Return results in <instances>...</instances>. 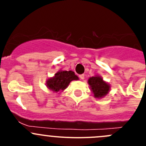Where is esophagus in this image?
Segmentation results:
<instances>
[{"label":"esophagus","mask_w":146,"mask_h":146,"mask_svg":"<svg viewBox=\"0 0 146 146\" xmlns=\"http://www.w3.org/2000/svg\"><path fill=\"white\" fill-rule=\"evenodd\" d=\"M79 78H80V80H83L84 78H85V76H84V74H81L79 76Z\"/></svg>","instance_id":"34e87169"}]
</instances>
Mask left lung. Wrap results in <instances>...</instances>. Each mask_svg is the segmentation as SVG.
<instances>
[{
	"instance_id": "left-lung-1",
	"label": "left lung",
	"mask_w": 146,
	"mask_h": 146,
	"mask_svg": "<svg viewBox=\"0 0 146 146\" xmlns=\"http://www.w3.org/2000/svg\"><path fill=\"white\" fill-rule=\"evenodd\" d=\"M91 91L96 98H102L109 93L110 85L103 80L101 76H95L88 79Z\"/></svg>"
}]
</instances>
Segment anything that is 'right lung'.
Instances as JSON below:
<instances>
[{"instance_id": "add662e5", "label": "right lung", "mask_w": 146, "mask_h": 146, "mask_svg": "<svg viewBox=\"0 0 146 146\" xmlns=\"http://www.w3.org/2000/svg\"><path fill=\"white\" fill-rule=\"evenodd\" d=\"M78 80V77L72 70H59L53 78L48 79L46 86L51 90L58 92L66 89L72 80Z\"/></svg>"}]
</instances>
